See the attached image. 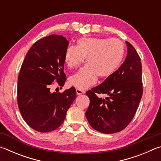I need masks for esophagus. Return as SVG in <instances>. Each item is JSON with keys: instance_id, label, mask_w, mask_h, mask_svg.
I'll list each match as a JSON object with an SVG mask.
<instances>
[{"instance_id": "1", "label": "esophagus", "mask_w": 161, "mask_h": 161, "mask_svg": "<svg viewBox=\"0 0 161 161\" xmlns=\"http://www.w3.org/2000/svg\"><path fill=\"white\" fill-rule=\"evenodd\" d=\"M76 92H77V95H81V94H83L85 93V92L83 91V90H81V89H76Z\"/></svg>"}]
</instances>
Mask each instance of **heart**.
<instances>
[{"label": "heart", "mask_w": 161, "mask_h": 161, "mask_svg": "<svg viewBox=\"0 0 161 161\" xmlns=\"http://www.w3.org/2000/svg\"><path fill=\"white\" fill-rule=\"evenodd\" d=\"M124 52L123 42L115 38H80L75 47L67 49L64 60L71 69L80 66L84 59L86 64L71 76L69 84L84 90L96 83L98 75L102 78L109 77L121 64Z\"/></svg>", "instance_id": "obj_1"}]
</instances>
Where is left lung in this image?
Listing matches in <instances>:
<instances>
[{
	"mask_svg": "<svg viewBox=\"0 0 161 161\" xmlns=\"http://www.w3.org/2000/svg\"><path fill=\"white\" fill-rule=\"evenodd\" d=\"M126 59L116 72L86 94L90 103L85 116L90 126L103 133L124 129L131 121L143 94L142 67L135 48L126 41ZM97 93L107 94L105 99Z\"/></svg>",
	"mask_w": 161,
	"mask_h": 161,
	"instance_id": "obj_1",
	"label": "left lung"
}]
</instances>
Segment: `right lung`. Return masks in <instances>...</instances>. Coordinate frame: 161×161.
Wrapping results in <instances>:
<instances>
[{
  "instance_id": "right-lung-1",
  "label": "right lung",
  "mask_w": 161,
  "mask_h": 161,
  "mask_svg": "<svg viewBox=\"0 0 161 161\" xmlns=\"http://www.w3.org/2000/svg\"><path fill=\"white\" fill-rule=\"evenodd\" d=\"M69 41L62 35H51L32 46L22 64L18 79L19 110L25 121L39 132H50L63 123L67 111L76 98L72 86L62 93L50 92L57 81H66L64 57Z\"/></svg>"
}]
</instances>
